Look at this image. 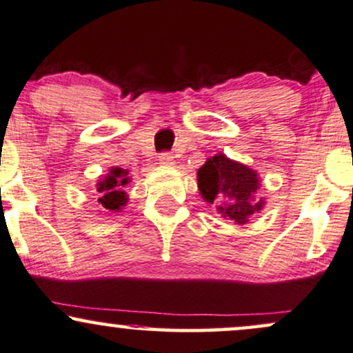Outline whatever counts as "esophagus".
I'll list each match as a JSON object with an SVG mask.
<instances>
[{
	"instance_id": "esophagus-1",
	"label": "esophagus",
	"mask_w": 353,
	"mask_h": 353,
	"mask_svg": "<svg viewBox=\"0 0 353 353\" xmlns=\"http://www.w3.org/2000/svg\"><path fill=\"white\" fill-rule=\"evenodd\" d=\"M159 161L163 167H173L175 165V159H173L172 153H161L159 157Z\"/></svg>"
}]
</instances>
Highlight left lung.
I'll return each mask as SVG.
<instances>
[{
    "mask_svg": "<svg viewBox=\"0 0 353 353\" xmlns=\"http://www.w3.org/2000/svg\"><path fill=\"white\" fill-rule=\"evenodd\" d=\"M201 198L216 206L223 218L234 225H248L252 214L259 213L266 201L258 196L261 180L256 170L216 153L205 161L196 173Z\"/></svg>",
    "mask_w": 353,
    "mask_h": 353,
    "instance_id": "left-lung-1",
    "label": "left lung"
}]
</instances>
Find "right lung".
Returning <instances> with one entry per match:
<instances>
[{
	"mask_svg": "<svg viewBox=\"0 0 353 353\" xmlns=\"http://www.w3.org/2000/svg\"><path fill=\"white\" fill-rule=\"evenodd\" d=\"M132 178L128 176V170L112 167L105 176H101L95 183L99 194V203L105 213H119L127 205L128 194L125 192L127 185Z\"/></svg>",
	"mask_w": 353,
	"mask_h": 353,
	"instance_id": "obj_1",
	"label": "right lung"
}]
</instances>
